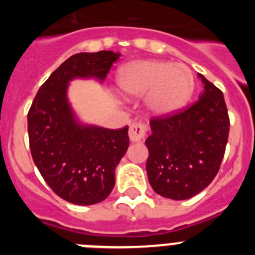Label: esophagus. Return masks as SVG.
<instances>
[{"instance_id": "esophagus-1", "label": "esophagus", "mask_w": 255, "mask_h": 255, "mask_svg": "<svg viewBox=\"0 0 255 255\" xmlns=\"http://www.w3.org/2000/svg\"><path fill=\"white\" fill-rule=\"evenodd\" d=\"M147 125L140 121H135L129 128V138L131 141H141L147 132Z\"/></svg>"}]
</instances>
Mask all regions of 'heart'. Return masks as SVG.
<instances>
[{
    "mask_svg": "<svg viewBox=\"0 0 255 255\" xmlns=\"http://www.w3.org/2000/svg\"><path fill=\"white\" fill-rule=\"evenodd\" d=\"M120 89L130 97L147 94V106L157 115L180 110L194 92V75L186 65L166 61H139L119 74Z\"/></svg>",
    "mask_w": 255,
    "mask_h": 255,
    "instance_id": "heart-1",
    "label": "heart"
}]
</instances>
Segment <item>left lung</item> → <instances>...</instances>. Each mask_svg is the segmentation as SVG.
<instances>
[{
    "instance_id": "obj_1",
    "label": "left lung",
    "mask_w": 255,
    "mask_h": 255,
    "mask_svg": "<svg viewBox=\"0 0 255 255\" xmlns=\"http://www.w3.org/2000/svg\"><path fill=\"white\" fill-rule=\"evenodd\" d=\"M204 93L188 107L150 119L147 173L157 194L194 197L213 181L224 159L230 117L222 92L202 74Z\"/></svg>"
}]
</instances>
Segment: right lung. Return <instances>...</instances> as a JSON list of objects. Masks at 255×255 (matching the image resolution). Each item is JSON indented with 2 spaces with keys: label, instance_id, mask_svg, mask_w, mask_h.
Here are the masks:
<instances>
[{
  "label": "right lung",
  "instance_id": "1",
  "mask_svg": "<svg viewBox=\"0 0 255 255\" xmlns=\"http://www.w3.org/2000/svg\"><path fill=\"white\" fill-rule=\"evenodd\" d=\"M119 53H76L51 74L28 112L29 147L44 181L78 206L100 203L115 186V168L129 147L128 126L103 129L76 123L66 100L67 83L94 76L105 80Z\"/></svg>",
  "mask_w": 255,
  "mask_h": 255
}]
</instances>
